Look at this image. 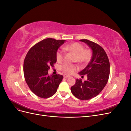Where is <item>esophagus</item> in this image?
<instances>
[{
  "instance_id": "34e87169",
  "label": "esophagus",
  "mask_w": 131,
  "mask_h": 131,
  "mask_svg": "<svg viewBox=\"0 0 131 131\" xmlns=\"http://www.w3.org/2000/svg\"><path fill=\"white\" fill-rule=\"evenodd\" d=\"M70 75H66V74H64V78H70Z\"/></svg>"
}]
</instances>
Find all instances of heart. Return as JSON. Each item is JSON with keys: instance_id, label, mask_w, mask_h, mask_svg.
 <instances>
[{"instance_id": "b5f03b06", "label": "heart", "mask_w": 131, "mask_h": 131, "mask_svg": "<svg viewBox=\"0 0 131 131\" xmlns=\"http://www.w3.org/2000/svg\"><path fill=\"white\" fill-rule=\"evenodd\" d=\"M63 49L65 51H70L76 54L74 61L79 63H85L91 58V52L89 50H85L84 46L79 42H73L70 44L66 45ZM64 58V52L63 50H58L56 53V59L59 62L63 61ZM78 69L77 65L70 63H65L61 67V69L66 74H72Z\"/></svg>"}]
</instances>
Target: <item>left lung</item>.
Returning <instances> with one entry per match:
<instances>
[{
    "instance_id": "left-lung-1",
    "label": "left lung",
    "mask_w": 131,
    "mask_h": 131,
    "mask_svg": "<svg viewBox=\"0 0 131 131\" xmlns=\"http://www.w3.org/2000/svg\"><path fill=\"white\" fill-rule=\"evenodd\" d=\"M80 41L90 47L92 56L88 65L79 73L82 77L86 74L88 80L82 82L81 79H76L71 92L79 100L86 101L97 96L104 88L109 77L110 63L105 51L100 45L87 39Z\"/></svg>"
}]
</instances>
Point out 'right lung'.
I'll use <instances>...</instances> for the list:
<instances>
[{"label":"right lung","mask_w":131,"mask_h":131,"mask_svg":"<svg viewBox=\"0 0 131 131\" xmlns=\"http://www.w3.org/2000/svg\"><path fill=\"white\" fill-rule=\"evenodd\" d=\"M64 40L47 38L34 45L28 51L24 61L23 72L30 90L37 96L48 98L57 92L63 75H49L50 67L57 61V50Z\"/></svg>","instance_id":"right-lung-1"}]
</instances>
